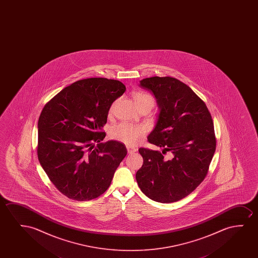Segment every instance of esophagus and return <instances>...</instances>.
Masks as SVG:
<instances>
[{
	"mask_svg": "<svg viewBox=\"0 0 258 258\" xmlns=\"http://www.w3.org/2000/svg\"><path fill=\"white\" fill-rule=\"evenodd\" d=\"M127 151L128 153H134V152H137L138 151V149L136 148V147H131L130 145H127Z\"/></svg>",
	"mask_w": 258,
	"mask_h": 258,
	"instance_id": "34e87169",
	"label": "esophagus"
}]
</instances>
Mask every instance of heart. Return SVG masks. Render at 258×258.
Segmentation results:
<instances>
[{
	"instance_id": "b5f03b06",
	"label": "heart",
	"mask_w": 258,
	"mask_h": 258,
	"mask_svg": "<svg viewBox=\"0 0 258 258\" xmlns=\"http://www.w3.org/2000/svg\"><path fill=\"white\" fill-rule=\"evenodd\" d=\"M133 99L138 107L143 106L146 103H151L153 106V99L152 96L149 95L147 93L135 92L133 94ZM113 106H111L110 112L113 111ZM144 135H145L144 127L138 125L127 123V122L117 124L115 126L111 127L109 131L110 138L127 145H137Z\"/></svg>"
}]
</instances>
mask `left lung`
I'll return each instance as SVG.
<instances>
[{
  "mask_svg": "<svg viewBox=\"0 0 258 258\" xmlns=\"http://www.w3.org/2000/svg\"><path fill=\"white\" fill-rule=\"evenodd\" d=\"M139 86L155 96L159 113L148 141L162 152L138 150L144 164L136 179L142 192L153 201H179L208 173L216 150L212 115L190 87L176 78H145Z\"/></svg>",
  "mask_w": 258,
  "mask_h": 258,
  "instance_id": "8db88e82",
  "label": "left lung"
}]
</instances>
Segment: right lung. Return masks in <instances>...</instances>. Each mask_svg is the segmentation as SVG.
<instances>
[{
	"instance_id": "add662e5",
	"label": "right lung",
	"mask_w": 258,
	"mask_h": 258,
	"mask_svg": "<svg viewBox=\"0 0 258 258\" xmlns=\"http://www.w3.org/2000/svg\"><path fill=\"white\" fill-rule=\"evenodd\" d=\"M125 91L118 80L86 78L61 90L44 106L38 121V158L52 183L67 198H99L127 155L122 143H102L110 107Z\"/></svg>"
}]
</instances>
